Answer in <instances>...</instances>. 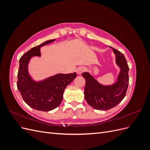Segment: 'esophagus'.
<instances>
[{
    "label": "esophagus",
    "mask_w": 150,
    "mask_h": 150,
    "mask_svg": "<svg viewBox=\"0 0 150 150\" xmlns=\"http://www.w3.org/2000/svg\"><path fill=\"white\" fill-rule=\"evenodd\" d=\"M84 71H85V69L83 67H79L76 69V72L78 74L81 75L83 72H84Z\"/></svg>",
    "instance_id": "1"
}]
</instances>
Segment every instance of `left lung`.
Masks as SVG:
<instances>
[{
    "label": "left lung",
    "instance_id": "1",
    "mask_svg": "<svg viewBox=\"0 0 150 150\" xmlns=\"http://www.w3.org/2000/svg\"><path fill=\"white\" fill-rule=\"evenodd\" d=\"M116 56V63L120 68L116 82L109 86L98 83L89 72L82 74L86 81L84 98L88 104L98 110H108L117 105L125 97L129 83V67L123 55L110 47Z\"/></svg>",
    "mask_w": 150,
    "mask_h": 150
}]
</instances>
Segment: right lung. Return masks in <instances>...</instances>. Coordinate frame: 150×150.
<instances>
[{
	"label": "right lung",
	"instance_id": "obj_1",
	"mask_svg": "<svg viewBox=\"0 0 150 150\" xmlns=\"http://www.w3.org/2000/svg\"><path fill=\"white\" fill-rule=\"evenodd\" d=\"M55 39L45 41L30 49L19 60L17 83L24 102L34 110L49 111L59 106L66 86L76 77V73L57 74L42 81H35L29 74L30 59L40 56V47L54 42Z\"/></svg>",
	"mask_w": 150,
	"mask_h": 150
}]
</instances>
